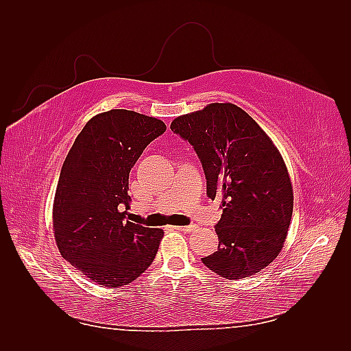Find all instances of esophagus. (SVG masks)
I'll return each instance as SVG.
<instances>
[{
  "label": "esophagus",
  "mask_w": 351,
  "mask_h": 351,
  "mask_svg": "<svg viewBox=\"0 0 351 351\" xmlns=\"http://www.w3.org/2000/svg\"><path fill=\"white\" fill-rule=\"evenodd\" d=\"M174 230H178V231H184V232H190L195 230V226H184V227H173Z\"/></svg>",
  "instance_id": "34e87169"
}]
</instances>
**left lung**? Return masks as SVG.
I'll return each mask as SVG.
<instances>
[{
	"mask_svg": "<svg viewBox=\"0 0 351 351\" xmlns=\"http://www.w3.org/2000/svg\"><path fill=\"white\" fill-rule=\"evenodd\" d=\"M171 130L193 146L208 197L222 199L218 250L202 262L227 280L261 272L281 252L293 215V187L278 149L234 104L177 117Z\"/></svg>",
	"mask_w": 351,
	"mask_h": 351,
	"instance_id": "1",
	"label": "left lung"
}]
</instances>
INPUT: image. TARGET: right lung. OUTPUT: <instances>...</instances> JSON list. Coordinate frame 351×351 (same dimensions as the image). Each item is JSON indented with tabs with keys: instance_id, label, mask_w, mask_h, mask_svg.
Returning <instances> with one entry per match:
<instances>
[{
	"instance_id": "1",
	"label": "right lung",
	"mask_w": 351,
	"mask_h": 351,
	"mask_svg": "<svg viewBox=\"0 0 351 351\" xmlns=\"http://www.w3.org/2000/svg\"><path fill=\"white\" fill-rule=\"evenodd\" d=\"M167 125L134 111L95 115L62 164L54 200V234L62 258L108 289L141 277L154 262L164 231L125 219L129 174Z\"/></svg>"
}]
</instances>
